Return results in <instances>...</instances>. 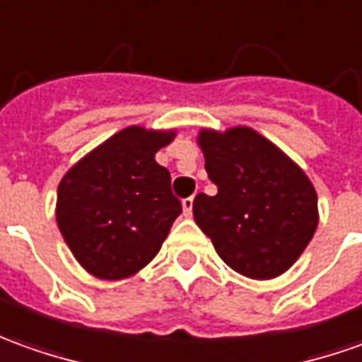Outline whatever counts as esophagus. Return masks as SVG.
<instances>
[{"mask_svg": "<svg viewBox=\"0 0 362 362\" xmlns=\"http://www.w3.org/2000/svg\"><path fill=\"white\" fill-rule=\"evenodd\" d=\"M193 201H195V197L183 199V213H185V216H191V213H193Z\"/></svg>", "mask_w": 362, "mask_h": 362, "instance_id": "esophagus-1", "label": "esophagus"}]
</instances>
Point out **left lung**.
<instances>
[{
    "label": "left lung",
    "mask_w": 362,
    "mask_h": 362,
    "mask_svg": "<svg viewBox=\"0 0 362 362\" xmlns=\"http://www.w3.org/2000/svg\"><path fill=\"white\" fill-rule=\"evenodd\" d=\"M209 179L193 216L234 272L270 280L298 260L317 228V193L281 149L250 128L201 129Z\"/></svg>",
    "instance_id": "obj_1"
}]
</instances>
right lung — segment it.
I'll list each match as a JSON object with an SVG mask.
<instances>
[{
  "label": "right lung",
  "instance_id": "add662e5",
  "mask_svg": "<svg viewBox=\"0 0 362 362\" xmlns=\"http://www.w3.org/2000/svg\"><path fill=\"white\" fill-rule=\"evenodd\" d=\"M175 132L129 126L62 177L57 224L74 258L100 280H122L156 258L181 214L156 153Z\"/></svg>",
  "mask_w": 362,
  "mask_h": 362
}]
</instances>
